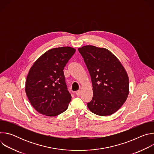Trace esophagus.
<instances>
[{"label":"esophagus","mask_w":154,"mask_h":154,"mask_svg":"<svg viewBox=\"0 0 154 154\" xmlns=\"http://www.w3.org/2000/svg\"><path fill=\"white\" fill-rule=\"evenodd\" d=\"M80 94H81V91H80V90L77 91L76 92V93H75V94L77 95V96H80Z\"/></svg>","instance_id":"obj_1"}]
</instances>
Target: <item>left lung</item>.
I'll return each mask as SVG.
<instances>
[{"label":"left lung","instance_id":"8db88e82","mask_svg":"<svg viewBox=\"0 0 154 154\" xmlns=\"http://www.w3.org/2000/svg\"><path fill=\"white\" fill-rule=\"evenodd\" d=\"M90 72L93 96L87 103L99 116L113 114L122 106L129 93L127 73L118 58L109 50L86 45L78 49Z\"/></svg>","mask_w":154,"mask_h":154}]
</instances>
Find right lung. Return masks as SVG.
<instances>
[{"label": "right lung", "mask_w": 154, "mask_h": 154, "mask_svg": "<svg viewBox=\"0 0 154 154\" xmlns=\"http://www.w3.org/2000/svg\"><path fill=\"white\" fill-rule=\"evenodd\" d=\"M75 52V49L68 46L50 49L30 69L26 93L38 113L55 116L67 109L71 96L65 83L63 69Z\"/></svg>", "instance_id": "obj_1"}]
</instances>
